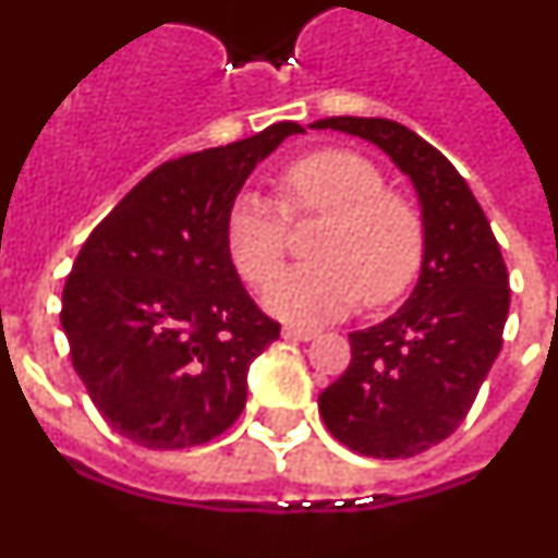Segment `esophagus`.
<instances>
[{
  "mask_svg": "<svg viewBox=\"0 0 558 558\" xmlns=\"http://www.w3.org/2000/svg\"><path fill=\"white\" fill-rule=\"evenodd\" d=\"M283 336L291 338V341H314V338L319 336V330H316V327H305V325H289V327H283Z\"/></svg>",
  "mask_w": 558,
  "mask_h": 558,
  "instance_id": "esophagus-1",
  "label": "esophagus"
}]
</instances>
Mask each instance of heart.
Wrapping results in <instances>:
<instances>
[{"mask_svg":"<svg viewBox=\"0 0 558 558\" xmlns=\"http://www.w3.org/2000/svg\"><path fill=\"white\" fill-rule=\"evenodd\" d=\"M289 215L325 217L314 244L316 264L280 272L264 291L269 314L289 322L336 319L357 300L385 305L402 296L421 272L426 228L418 208L385 192L372 161L352 150L325 148L294 159L280 173ZM228 255L247 283L262 286L286 255V217L264 197L233 203L226 228Z\"/></svg>","mask_w":558,"mask_h":558,"instance_id":"b5f03b06","label":"heart"}]
</instances>
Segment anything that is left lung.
<instances>
[{"mask_svg": "<svg viewBox=\"0 0 558 558\" xmlns=\"http://www.w3.org/2000/svg\"><path fill=\"white\" fill-rule=\"evenodd\" d=\"M311 129L374 143L418 195L426 228L418 283L397 314L350 332V366L319 393L325 426L343 446L383 460L415 457L465 421L501 352L507 264L465 179L408 126L341 114Z\"/></svg>", "mask_w": 558, "mask_h": 558, "instance_id": "left-lung-1", "label": "left lung"}]
</instances>
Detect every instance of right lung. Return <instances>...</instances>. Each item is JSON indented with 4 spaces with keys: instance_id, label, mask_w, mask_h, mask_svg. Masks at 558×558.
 <instances>
[{
    "instance_id": "1",
    "label": "right lung",
    "mask_w": 558,
    "mask_h": 558,
    "mask_svg": "<svg viewBox=\"0 0 558 558\" xmlns=\"http://www.w3.org/2000/svg\"><path fill=\"white\" fill-rule=\"evenodd\" d=\"M300 123L170 159L96 226L62 289V330L93 404L156 451L222 435L247 402L250 363L280 325L228 255L233 201Z\"/></svg>"
}]
</instances>
